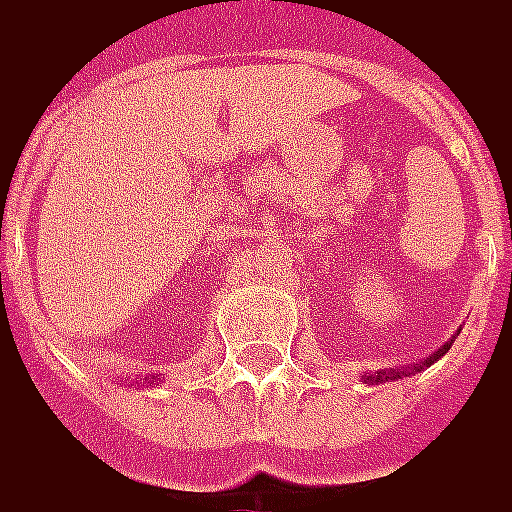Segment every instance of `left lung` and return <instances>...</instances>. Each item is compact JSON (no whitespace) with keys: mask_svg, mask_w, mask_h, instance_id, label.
Here are the masks:
<instances>
[{"mask_svg":"<svg viewBox=\"0 0 512 512\" xmlns=\"http://www.w3.org/2000/svg\"><path fill=\"white\" fill-rule=\"evenodd\" d=\"M454 341H448V344H442L434 355H428L423 363H414V366H403V369H380V372H366V375L360 377L363 383H369V386H377V383H389V380H400V377H408V375H417V372H423L425 366H431L434 360H440L448 349H451Z\"/></svg>","mask_w":512,"mask_h":512,"instance_id":"left-lung-1","label":"left lung"}]
</instances>
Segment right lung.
Segmentation results:
<instances>
[{
    "mask_svg": "<svg viewBox=\"0 0 512 512\" xmlns=\"http://www.w3.org/2000/svg\"><path fill=\"white\" fill-rule=\"evenodd\" d=\"M157 383V377H149V386H154Z\"/></svg>",
    "mask_w": 512,
    "mask_h": 512,
    "instance_id": "add662e5",
    "label": "right lung"
}]
</instances>
